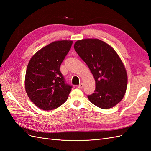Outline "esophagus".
Wrapping results in <instances>:
<instances>
[{"label":"esophagus","instance_id":"obj_1","mask_svg":"<svg viewBox=\"0 0 151 151\" xmlns=\"http://www.w3.org/2000/svg\"><path fill=\"white\" fill-rule=\"evenodd\" d=\"M83 83H81V84L79 85V86H78V88L81 89V88H83Z\"/></svg>","mask_w":151,"mask_h":151}]
</instances>
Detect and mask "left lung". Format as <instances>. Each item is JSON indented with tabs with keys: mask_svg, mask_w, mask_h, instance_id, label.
Returning <instances> with one entry per match:
<instances>
[{
	"mask_svg": "<svg viewBox=\"0 0 151 151\" xmlns=\"http://www.w3.org/2000/svg\"><path fill=\"white\" fill-rule=\"evenodd\" d=\"M74 47L94 77L96 89L88 96L89 101L102 109L120 102L126 92L127 74L115 50L98 39L78 40Z\"/></svg>",
	"mask_w": 151,
	"mask_h": 151,
	"instance_id": "8db88e82",
	"label": "left lung"
}]
</instances>
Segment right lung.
<instances>
[{
	"label": "right lung",
	"instance_id": "1",
	"mask_svg": "<svg viewBox=\"0 0 151 151\" xmlns=\"http://www.w3.org/2000/svg\"><path fill=\"white\" fill-rule=\"evenodd\" d=\"M72 41H57L32 57L27 67L25 89L36 106L44 110L56 109L64 103L72 86L65 83L60 70Z\"/></svg>",
	"mask_w": 151,
	"mask_h": 151
}]
</instances>
